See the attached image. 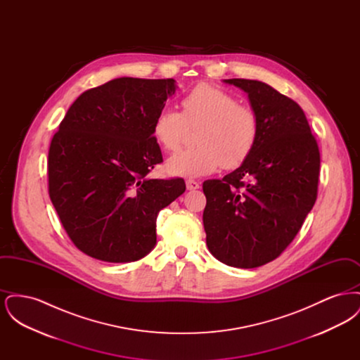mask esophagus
Instances as JSON below:
<instances>
[{
	"label": "esophagus",
	"instance_id": "1",
	"mask_svg": "<svg viewBox=\"0 0 360 360\" xmlns=\"http://www.w3.org/2000/svg\"><path fill=\"white\" fill-rule=\"evenodd\" d=\"M186 188H188V190H197L200 188V182H197L194 179H188L186 181Z\"/></svg>",
	"mask_w": 360,
	"mask_h": 360
}]
</instances>
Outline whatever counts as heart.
<instances>
[{
    "mask_svg": "<svg viewBox=\"0 0 360 360\" xmlns=\"http://www.w3.org/2000/svg\"><path fill=\"white\" fill-rule=\"evenodd\" d=\"M182 112L163 108L155 116L153 134L166 151L179 148L188 128H197L198 147L174 155L167 163L172 174L202 176L220 167L243 165L254 151L260 132L257 113L217 86H194L181 100Z\"/></svg>",
    "mask_w": 360,
    "mask_h": 360,
    "instance_id": "heart-1",
    "label": "heart"
}]
</instances>
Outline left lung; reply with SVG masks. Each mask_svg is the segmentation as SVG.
I'll list each match as a JSON object with an SVG mask.
<instances>
[{"label":"left lung","mask_w":360,"mask_h":360,"mask_svg":"<svg viewBox=\"0 0 360 360\" xmlns=\"http://www.w3.org/2000/svg\"><path fill=\"white\" fill-rule=\"evenodd\" d=\"M224 82L248 94L260 132L239 169L202 185L206 244L225 264L255 269L288 248L314 205L320 151L295 101L260 81Z\"/></svg>","instance_id":"obj_1"}]
</instances>
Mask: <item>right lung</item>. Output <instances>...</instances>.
Listing matches in <instances>:
<instances>
[{"instance_id":"1","label":"right lung","mask_w":360,"mask_h":360,"mask_svg":"<svg viewBox=\"0 0 360 360\" xmlns=\"http://www.w3.org/2000/svg\"><path fill=\"white\" fill-rule=\"evenodd\" d=\"M175 81L122 77L84 91L49 151V194L74 245L86 255L127 263L156 244V217L185 193L182 178L150 179L163 156L155 116Z\"/></svg>"}]
</instances>
